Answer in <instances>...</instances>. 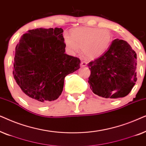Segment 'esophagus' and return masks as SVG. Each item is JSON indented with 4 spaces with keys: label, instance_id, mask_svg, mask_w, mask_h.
Segmentation results:
<instances>
[{
    "label": "esophagus",
    "instance_id": "esophagus-1",
    "mask_svg": "<svg viewBox=\"0 0 146 146\" xmlns=\"http://www.w3.org/2000/svg\"><path fill=\"white\" fill-rule=\"evenodd\" d=\"M81 66H83V67L86 66H87V62L86 61H82L81 62Z\"/></svg>",
    "mask_w": 146,
    "mask_h": 146
}]
</instances>
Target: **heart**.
I'll return each mask as SVG.
<instances>
[{
  "label": "heart",
  "mask_w": 146,
  "mask_h": 146,
  "mask_svg": "<svg viewBox=\"0 0 146 146\" xmlns=\"http://www.w3.org/2000/svg\"><path fill=\"white\" fill-rule=\"evenodd\" d=\"M64 42L70 52L75 54L82 49L88 58L94 59L103 54L110 45L111 35L108 30L97 28H78L63 35Z\"/></svg>",
  "instance_id": "obj_1"
}]
</instances>
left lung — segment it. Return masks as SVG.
Segmentation results:
<instances>
[{
  "instance_id": "obj_1",
  "label": "left lung",
  "mask_w": 146,
  "mask_h": 146,
  "mask_svg": "<svg viewBox=\"0 0 146 146\" xmlns=\"http://www.w3.org/2000/svg\"><path fill=\"white\" fill-rule=\"evenodd\" d=\"M88 66L90 89L104 98L126 96L137 80L136 53L123 40H113L108 50Z\"/></svg>"
}]
</instances>
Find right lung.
<instances>
[{"mask_svg": "<svg viewBox=\"0 0 146 146\" xmlns=\"http://www.w3.org/2000/svg\"><path fill=\"white\" fill-rule=\"evenodd\" d=\"M62 28L36 29L22 36L15 48L13 75L21 94L35 105L58 99L64 78L80 60L65 53Z\"/></svg>", "mask_w": 146, "mask_h": 146, "instance_id": "right-lung-1", "label": "right lung"}]
</instances>
